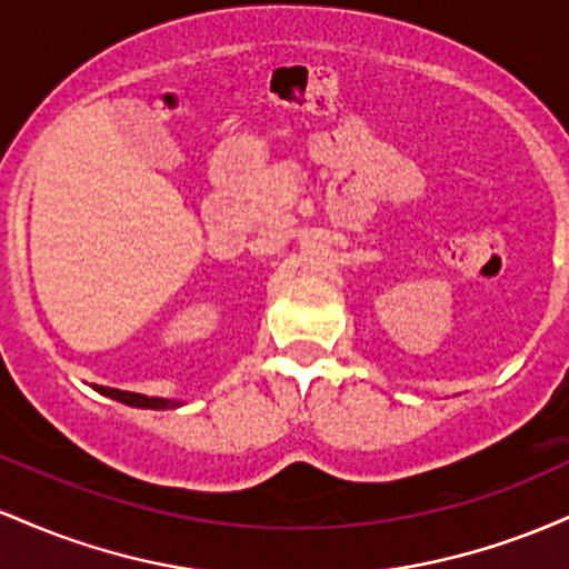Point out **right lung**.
<instances>
[{
  "instance_id": "add662e5",
  "label": "right lung",
  "mask_w": 569,
  "mask_h": 569,
  "mask_svg": "<svg viewBox=\"0 0 569 569\" xmlns=\"http://www.w3.org/2000/svg\"><path fill=\"white\" fill-rule=\"evenodd\" d=\"M98 393L103 396H112L114 401L128 403V407H143V409H168L176 407V401H168V398H149V396H139V393H128V390H117V388H103L98 385Z\"/></svg>"
}]
</instances>
